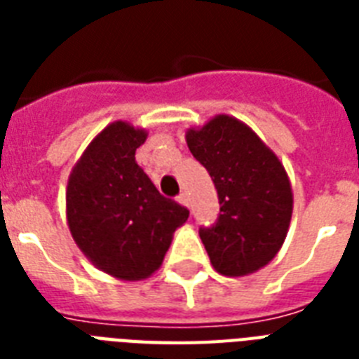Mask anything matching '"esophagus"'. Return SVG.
I'll return each mask as SVG.
<instances>
[{
    "instance_id": "1",
    "label": "esophagus",
    "mask_w": 359,
    "mask_h": 359,
    "mask_svg": "<svg viewBox=\"0 0 359 359\" xmlns=\"http://www.w3.org/2000/svg\"><path fill=\"white\" fill-rule=\"evenodd\" d=\"M179 203L180 205H184V207H188V205H190V199H188V196H186L184 191H182V194L179 196Z\"/></svg>"
}]
</instances>
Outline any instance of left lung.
<instances>
[{
    "label": "left lung",
    "mask_w": 359,
    "mask_h": 359,
    "mask_svg": "<svg viewBox=\"0 0 359 359\" xmlns=\"http://www.w3.org/2000/svg\"><path fill=\"white\" fill-rule=\"evenodd\" d=\"M186 143L218 190V222L199 229L214 270L229 278L261 270L281 250L292 216V188L283 163L231 115L188 128Z\"/></svg>",
    "instance_id": "1"
}]
</instances>
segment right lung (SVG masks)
I'll return each mask as SVG.
<instances>
[{"label": "right lung", "instance_id": "1", "mask_svg": "<svg viewBox=\"0 0 359 359\" xmlns=\"http://www.w3.org/2000/svg\"><path fill=\"white\" fill-rule=\"evenodd\" d=\"M147 130L108 124L87 145L67 186V224L83 255L102 272L140 281L156 272L173 233L190 212L163 197L135 162Z\"/></svg>", "mask_w": 359, "mask_h": 359}]
</instances>
